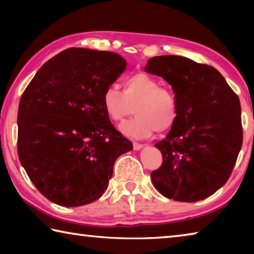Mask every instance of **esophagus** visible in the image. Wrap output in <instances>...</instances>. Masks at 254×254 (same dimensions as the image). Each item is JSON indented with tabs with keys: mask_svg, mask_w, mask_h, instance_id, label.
I'll list each match as a JSON object with an SVG mask.
<instances>
[{
	"mask_svg": "<svg viewBox=\"0 0 254 254\" xmlns=\"http://www.w3.org/2000/svg\"><path fill=\"white\" fill-rule=\"evenodd\" d=\"M142 148H143V144L137 143V142H133V149H134V150H140Z\"/></svg>",
	"mask_w": 254,
	"mask_h": 254,
	"instance_id": "esophagus-1",
	"label": "esophagus"
}]
</instances>
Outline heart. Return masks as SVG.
I'll list each match as a JSON object with an SVG mask.
<instances>
[{
  "mask_svg": "<svg viewBox=\"0 0 254 254\" xmlns=\"http://www.w3.org/2000/svg\"><path fill=\"white\" fill-rule=\"evenodd\" d=\"M102 106L106 117L121 122L132 113L136 117L120 126V131L134 139H143L154 131L170 130L178 117V103L175 93L160 86L156 77L147 72H135L122 83V92L114 86L107 87L102 96Z\"/></svg>",
  "mask_w": 254,
  "mask_h": 254,
  "instance_id": "1",
  "label": "heart"
}]
</instances>
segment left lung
Wrapping results in <instances>:
<instances>
[{"label": "left lung", "instance_id": "1", "mask_svg": "<svg viewBox=\"0 0 254 254\" xmlns=\"http://www.w3.org/2000/svg\"><path fill=\"white\" fill-rule=\"evenodd\" d=\"M145 71L171 85L178 117L154 147L162 165L151 173L153 186L167 198L198 201L230 178L242 147L240 100L214 67L182 56H157Z\"/></svg>", "mask_w": 254, "mask_h": 254}]
</instances>
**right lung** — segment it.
<instances>
[{
    "instance_id": "add662e5",
    "label": "right lung",
    "mask_w": 254,
    "mask_h": 254,
    "mask_svg": "<svg viewBox=\"0 0 254 254\" xmlns=\"http://www.w3.org/2000/svg\"><path fill=\"white\" fill-rule=\"evenodd\" d=\"M127 62L111 51L69 48L42 65L21 96L18 154L46 198L76 207L100 198L132 143L102 106Z\"/></svg>"
}]
</instances>
